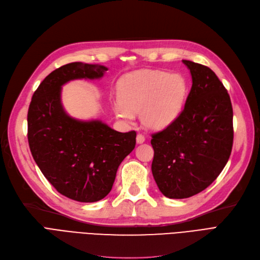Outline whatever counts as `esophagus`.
Here are the masks:
<instances>
[{"label": "esophagus", "mask_w": 260, "mask_h": 260, "mask_svg": "<svg viewBox=\"0 0 260 260\" xmlns=\"http://www.w3.org/2000/svg\"><path fill=\"white\" fill-rule=\"evenodd\" d=\"M136 141H137L138 145H140V143H143L146 141V138H145V136L141 135V134H138L137 137H136Z\"/></svg>", "instance_id": "1"}]
</instances>
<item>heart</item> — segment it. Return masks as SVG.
<instances>
[{
    "instance_id": "obj_1",
    "label": "heart",
    "mask_w": 260,
    "mask_h": 260,
    "mask_svg": "<svg viewBox=\"0 0 260 260\" xmlns=\"http://www.w3.org/2000/svg\"><path fill=\"white\" fill-rule=\"evenodd\" d=\"M187 83L183 76L161 70L134 72L118 83L115 113L124 121L140 111V121L149 129H161L174 122L183 107Z\"/></svg>"
}]
</instances>
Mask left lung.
Segmentation results:
<instances>
[{
	"mask_svg": "<svg viewBox=\"0 0 260 260\" xmlns=\"http://www.w3.org/2000/svg\"><path fill=\"white\" fill-rule=\"evenodd\" d=\"M191 88L185 106L170 125L153 134L152 174L161 194L172 199L194 196L222 172L233 149V106L209 67L182 60Z\"/></svg>",
	"mask_w": 260,
	"mask_h": 260,
	"instance_id": "obj_1",
	"label": "left lung"
}]
</instances>
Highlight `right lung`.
<instances>
[{"label": "right lung", "instance_id": "obj_1", "mask_svg": "<svg viewBox=\"0 0 260 260\" xmlns=\"http://www.w3.org/2000/svg\"><path fill=\"white\" fill-rule=\"evenodd\" d=\"M108 69L73 62L48 75L27 111V140L45 178L67 198L95 203L109 194L117 170L136 145V132L120 133L101 120H77L65 111L62 85L101 79Z\"/></svg>", "mask_w": 260, "mask_h": 260}]
</instances>
